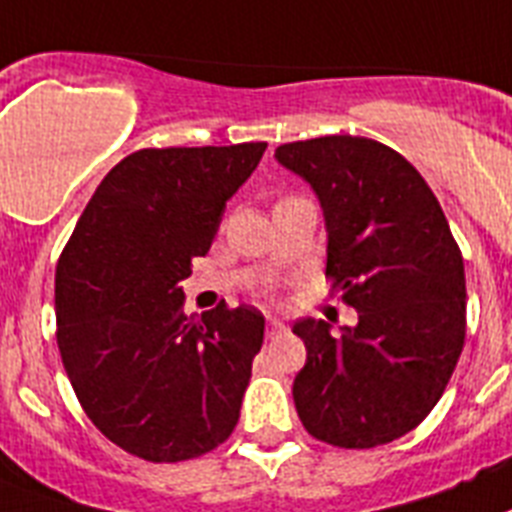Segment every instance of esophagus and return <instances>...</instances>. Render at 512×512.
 <instances>
[{
  "mask_svg": "<svg viewBox=\"0 0 512 512\" xmlns=\"http://www.w3.org/2000/svg\"><path fill=\"white\" fill-rule=\"evenodd\" d=\"M282 332H285V324L280 319H269V324H266V337H277Z\"/></svg>",
  "mask_w": 512,
  "mask_h": 512,
  "instance_id": "obj_1",
  "label": "esophagus"
}]
</instances>
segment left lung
Returning a JSON list of instances; mask_svg holds the SVG:
<instances>
[{"label":"left lung","mask_w":512,"mask_h":512,"mask_svg":"<svg viewBox=\"0 0 512 512\" xmlns=\"http://www.w3.org/2000/svg\"><path fill=\"white\" fill-rule=\"evenodd\" d=\"M277 162L319 196L327 277L358 324L342 335L301 319L306 366L293 400L311 437L345 450L416 429L466 340V274L445 211L411 162L361 135L282 143Z\"/></svg>","instance_id":"obj_1"}]
</instances>
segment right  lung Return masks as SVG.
<instances>
[{
	"instance_id": "add662e5",
	"label": "right lung",
	"mask_w": 512,
	"mask_h": 512,
	"mask_svg": "<svg viewBox=\"0 0 512 512\" xmlns=\"http://www.w3.org/2000/svg\"><path fill=\"white\" fill-rule=\"evenodd\" d=\"M266 143L141 149L80 214L54 277L57 345L78 403L109 442L149 463L206 455L232 434L264 316L222 301L185 316L190 261Z\"/></svg>"
}]
</instances>
